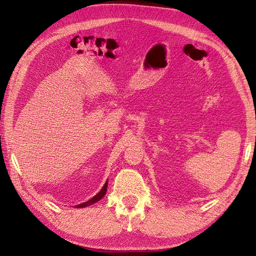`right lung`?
<instances>
[{"label": "right lung", "mask_w": 256, "mask_h": 256, "mask_svg": "<svg viewBox=\"0 0 256 256\" xmlns=\"http://www.w3.org/2000/svg\"><path fill=\"white\" fill-rule=\"evenodd\" d=\"M107 184H108V182L106 180L105 185L102 186V188L100 190H99V192L96 194V196H94L92 198H90L89 201H86V202L81 203V204L76 206V208H86V206H88L94 204V203L98 202L99 200H102V198L104 196H105V194H106V192H107Z\"/></svg>", "instance_id": "right-lung-1"}]
</instances>
